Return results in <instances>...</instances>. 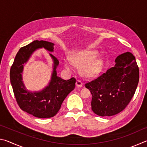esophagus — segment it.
I'll list each match as a JSON object with an SVG mask.
<instances>
[{"label": "esophagus", "instance_id": "obj_1", "mask_svg": "<svg viewBox=\"0 0 147 147\" xmlns=\"http://www.w3.org/2000/svg\"><path fill=\"white\" fill-rule=\"evenodd\" d=\"M76 86L77 87H81L82 86V82L80 80H76Z\"/></svg>", "mask_w": 147, "mask_h": 147}]
</instances>
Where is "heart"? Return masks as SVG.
Returning a JSON list of instances; mask_svg holds the SVG:
<instances>
[{
	"mask_svg": "<svg viewBox=\"0 0 147 147\" xmlns=\"http://www.w3.org/2000/svg\"><path fill=\"white\" fill-rule=\"evenodd\" d=\"M96 53L93 51H84L73 58V63L77 66H81V72L84 76H91L97 74L102 67V62L99 59H94ZM66 68L71 70L72 67L68 61L65 62Z\"/></svg>",
	"mask_w": 147,
	"mask_h": 147,
	"instance_id": "b5f03b06",
	"label": "heart"
}]
</instances>
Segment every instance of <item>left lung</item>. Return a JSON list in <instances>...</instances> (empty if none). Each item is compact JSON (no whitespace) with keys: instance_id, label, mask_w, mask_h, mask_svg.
<instances>
[{"instance_id":"8db88e82","label":"left lung","mask_w":147,"mask_h":147,"mask_svg":"<svg viewBox=\"0 0 147 147\" xmlns=\"http://www.w3.org/2000/svg\"><path fill=\"white\" fill-rule=\"evenodd\" d=\"M114 67L85 84L92 94L91 109L101 117L112 116L127 106L139 82V67L132 54L118 56Z\"/></svg>"}]
</instances>
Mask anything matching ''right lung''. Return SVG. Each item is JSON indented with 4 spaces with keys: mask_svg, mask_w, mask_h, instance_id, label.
Here are the masks:
<instances>
[{
    "mask_svg": "<svg viewBox=\"0 0 147 147\" xmlns=\"http://www.w3.org/2000/svg\"><path fill=\"white\" fill-rule=\"evenodd\" d=\"M54 45V43L51 42L36 40L21 47L16 54L10 69L11 84L19 108L36 117L50 118L56 115L65 98L75 88L76 79L73 77L65 80L57 76L56 69L59 61L49 53L53 59L54 68L49 86L43 90L37 92L26 89L22 81L24 63H26L36 50L44 48L49 52H53Z\"/></svg>",
    "mask_w": 147,
    "mask_h": 147,
    "instance_id": "obj_1",
    "label": "right lung"
}]
</instances>
